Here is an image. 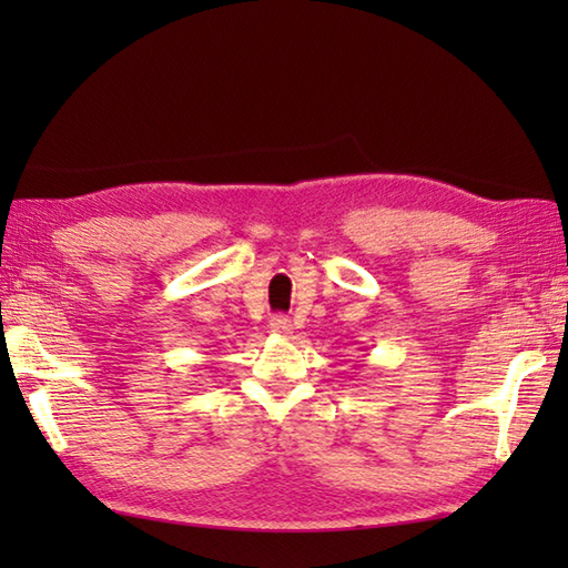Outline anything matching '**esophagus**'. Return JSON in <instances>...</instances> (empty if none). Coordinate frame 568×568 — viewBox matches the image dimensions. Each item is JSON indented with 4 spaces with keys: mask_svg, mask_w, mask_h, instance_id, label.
<instances>
[{
    "mask_svg": "<svg viewBox=\"0 0 568 568\" xmlns=\"http://www.w3.org/2000/svg\"><path fill=\"white\" fill-rule=\"evenodd\" d=\"M271 329H273L275 334L287 336V334L293 332V322L287 320L285 315H275V317H271Z\"/></svg>",
    "mask_w": 568,
    "mask_h": 568,
    "instance_id": "1",
    "label": "esophagus"
}]
</instances>
